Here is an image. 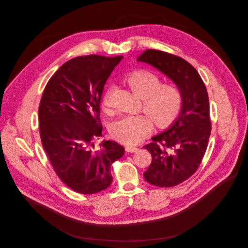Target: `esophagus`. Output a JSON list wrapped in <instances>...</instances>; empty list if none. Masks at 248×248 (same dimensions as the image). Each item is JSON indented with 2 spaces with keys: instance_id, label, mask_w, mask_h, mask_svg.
<instances>
[{
  "instance_id": "obj_1",
  "label": "esophagus",
  "mask_w": 248,
  "mask_h": 248,
  "mask_svg": "<svg viewBox=\"0 0 248 248\" xmlns=\"http://www.w3.org/2000/svg\"><path fill=\"white\" fill-rule=\"evenodd\" d=\"M125 150H126V152H128V153H134V152L138 151L139 148L138 147H133V146H126Z\"/></svg>"
}]
</instances>
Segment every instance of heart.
<instances>
[{
    "mask_svg": "<svg viewBox=\"0 0 248 248\" xmlns=\"http://www.w3.org/2000/svg\"><path fill=\"white\" fill-rule=\"evenodd\" d=\"M125 81L134 94L142 98V108L157 127L167 128L178 119L183 107V94L179 87L174 84L161 85L156 74L142 69L127 74ZM108 94L106 93L102 97L103 108H108ZM149 117L138 115L120 118L111 124L110 136L123 144H138L152 130L153 124Z\"/></svg>",
    "mask_w": 248,
    "mask_h": 248,
    "instance_id": "heart-1",
    "label": "heart"
}]
</instances>
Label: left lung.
Listing matches in <instances>:
<instances>
[{
  "mask_svg": "<svg viewBox=\"0 0 248 248\" xmlns=\"http://www.w3.org/2000/svg\"><path fill=\"white\" fill-rule=\"evenodd\" d=\"M138 61L166 74L183 94V107L174 124L144 146L152 155L144 172L146 181L158 187L176 186L197 171L206 152L211 133L207 89L197 69L178 56L147 49Z\"/></svg>",
  "mask_w": 248,
  "mask_h": 248,
  "instance_id": "1",
  "label": "left lung"
}]
</instances>
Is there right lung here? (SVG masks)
<instances>
[{
	"mask_svg": "<svg viewBox=\"0 0 248 248\" xmlns=\"http://www.w3.org/2000/svg\"><path fill=\"white\" fill-rule=\"evenodd\" d=\"M122 56H82L69 60L50 78L38 110L44 151L63 183L74 191L93 194L112 182L110 166L124 155V148L103 140L100 99L103 87Z\"/></svg>",
	"mask_w": 248,
	"mask_h": 248,
	"instance_id": "obj_1",
	"label": "right lung"
}]
</instances>
